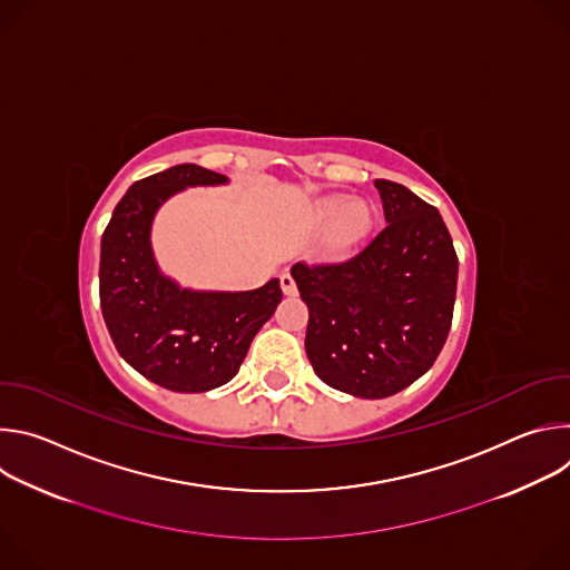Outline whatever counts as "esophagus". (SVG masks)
<instances>
[{"label": "esophagus", "mask_w": 570, "mask_h": 570, "mask_svg": "<svg viewBox=\"0 0 570 570\" xmlns=\"http://www.w3.org/2000/svg\"><path fill=\"white\" fill-rule=\"evenodd\" d=\"M279 284H282V291H284V295L293 297V295L297 293V286H295V279H293V275H291V273H284V275L279 277Z\"/></svg>", "instance_id": "esophagus-1"}]
</instances>
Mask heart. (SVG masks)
<instances>
[{
	"instance_id": "obj_1",
	"label": "heart",
	"mask_w": 570,
	"mask_h": 570,
	"mask_svg": "<svg viewBox=\"0 0 570 570\" xmlns=\"http://www.w3.org/2000/svg\"><path fill=\"white\" fill-rule=\"evenodd\" d=\"M317 216L330 220L327 246L334 253H345L361 243L372 227V207L365 200H350L341 194L317 203Z\"/></svg>"
}]
</instances>
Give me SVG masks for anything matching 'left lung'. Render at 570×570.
Returning <instances> with one entry per match:
<instances>
[{
  "label": "left lung",
  "mask_w": 570,
  "mask_h": 570,
  "mask_svg": "<svg viewBox=\"0 0 570 570\" xmlns=\"http://www.w3.org/2000/svg\"><path fill=\"white\" fill-rule=\"evenodd\" d=\"M385 227L345 264L291 275L308 308L315 374L361 399L409 387L440 356L453 317L458 257L440 212L411 189L376 180Z\"/></svg>",
  "instance_id": "obj_1"
}]
</instances>
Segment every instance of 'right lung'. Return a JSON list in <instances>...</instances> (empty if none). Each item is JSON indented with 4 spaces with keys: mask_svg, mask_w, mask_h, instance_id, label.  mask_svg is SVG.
Here are the masks:
<instances>
[{
    "mask_svg": "<svg viewBox=\"0 0 570 570\" xmlns=\"http://www.w3.org/2000/svg\"><path fill=\"white\" fill-rule=\"evenodd\" d=\"M227 183L198 165L137 180L101 236L99 295L110 338L130 367L174 392H207L234 379L282 302L279 279L255 291H194L155 262L150 229L157 209L187 187Z\"/></svg>",
    "mask_w": 570,
    "mask_h": 570,
    "instance_id": "obj_1",
    "label": "right lung"
}]
</instances>
